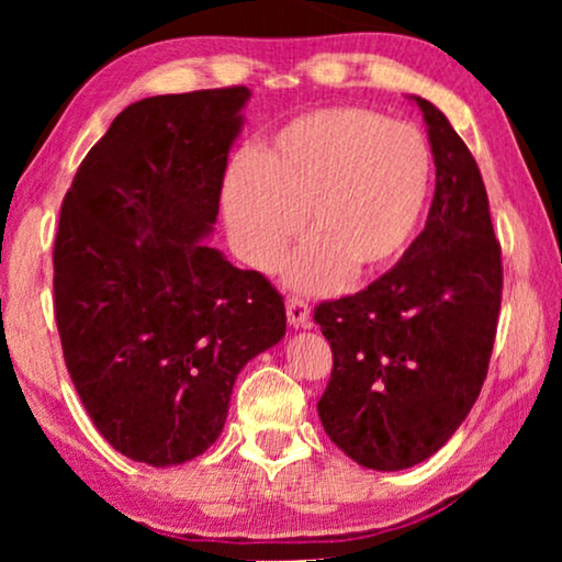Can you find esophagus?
I'll return each instance as SVG.
<instances>
[{"instance_id":"esophagus-1","label":"esophagus","mask_w":562,"mask_h":562,"mask_svg":"<svg viewBox=\"0 0 562 562\" xmlns=\"http://www.w3.org/2000/svg\"><path fill=\"white\" fill-rule=\"evenodd\" d=\"M286 314H289V322L294 327H312V310L302 296L286 299Z\"/></svg>"}]
</instances>
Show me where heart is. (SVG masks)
Listing matches in <instances>:
<instances>
[{
    "mask_svg": "<svg viewBox=\"0 0 562 562\" xmlns=\"http://www.w3.org/2000/svg\"><path fill=\"white\" fill-rule=\"evenodd\" d=\"M429 191V150L417 130L358 106L289 122L256 160L229 168L222 210L243 260L271 273L299 235L296 289L325 294L402 258Z\"/></svg>",
    "mask_w": 562,
    "mask_h": 562,
    "instance_id": "1",
    "label": "heart"
}]
</instances>
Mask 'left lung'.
I'll return each instance as SVG.
<instances>
[{
    "mask_svg": "<svg viewBox=\"0 0 562 562\" xmlns=\"http://www.w3.org/2000/svg\"><path fill=\"white\" fill-rule=\"evenodd\" d=\"M414 102L437 168L427 225L371 286L314 310L333 348L322 427L373 471L422 463L463 425L486 381L502 310V245L479 164L435 104Z\"/></svg>",
    "mask_w": 562,
    "mask_h": 562,
    "instance_id": "left-lung-1",
    "label": "left lung"
}]
</instances>
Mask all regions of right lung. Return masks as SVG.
<instances>
[{
  "mask_svg": "<svg viewBox=\"0 0 562 562\" xmlns=\"http://www.w3.org/2000/svg\"><path fill=\"white\" fill-rule=\"evenodd\" d=\"M248 87L122 110L60 204L53 310L83 409L153 468L202 456L250 358L286 335L283 296L202 240L217 222Z\"/></svg>",
  "mask_w": 562,
  "mask_h": 562,
  "instance_id": "right-lung-1",
  "label": "right lung"
}]
</instances>
